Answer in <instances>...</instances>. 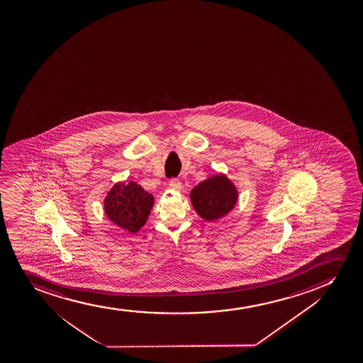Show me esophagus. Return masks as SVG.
<instances>
[{
  "label": "esophagus",
  "mask_w": 363,
  "mask_h": 363,
  "mask_svg": "<svg viewBox=\"0 0 363 363\" xmlns=\"http://www.w3.org/2000/svg\"><path fill=\"white\" fill-rule=\"evenodd\" d=\"M169 186H171L173 190H177V191L182 190V183H180V180L178 179H171Z\"/></svg>",
  "instance_id": "34e87169"
}]
</instances>
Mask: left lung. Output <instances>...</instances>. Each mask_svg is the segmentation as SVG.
<instances>
[{
  "label": "left lung",
  "instance_id": "obj_1",
  "mask_svg": "<svg viewBox=\"0 0 363 363\" xmlns=\"http://www.w3.org/2000/svg\"><path fill=\"white\" fill-rule=\"evenodd\" d=\"M192 206L197 214L207 221L226 216L238 202V190L228 177L214 175L192 189Z\"/></svg>",
  "mask_w": 363,
  "mask_h": 363
}]
</instances>
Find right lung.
I'll return each mask as SVG.
<instances>
[{
    "label": "right lung",
    "mask_w": 363,
    "mask_h": 363,
    "mask_svg": "<svg viewBox=\"0 0 363 363\" xmlns=\"http://www.w3.org/2000/svg\"><path fill=\"white\" fill-rule=\"evenodd\" d=\"M152 206L154 196L134 182L115 184L104 201L108 219L130 233L145 224Z\"/></svg>",
    "instance_id": "add662e5"
}]
</instances>
